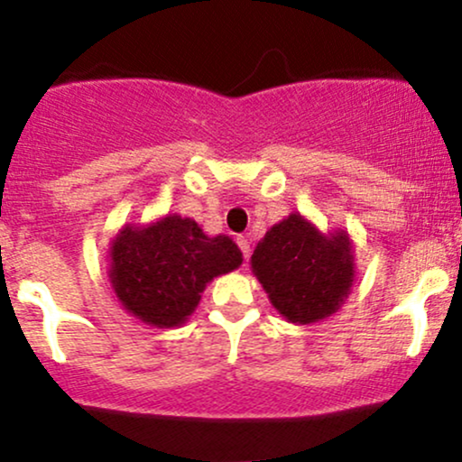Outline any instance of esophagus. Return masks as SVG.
<instances>
[{"mask_svg":"<svg viewBox=\"0 0 462 462\" xmlns=\"http://www.w3.org/2000/svg\"><path fill=\"white\" fill-rule=\"evenodd\" d=\"M236 243H238V247H241V252H243V258H249V254H252V249H249V241L245 236H238L236 238Z\"/></svg>","mask_w":462,"mask_h":462,"instance_id":"34e87169","label":"esophagus"}]
</instances>
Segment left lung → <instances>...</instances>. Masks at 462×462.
I'll return each mask as SVG.
<instances>
[{
  "label": "left lung",
  "instance_id": "left-lung-1",
  "mask_svg": "<svg viewBox=\"0 0 462 462\" xmlns=\"http://www.w3.org/2000/svg\"><path fill=\"white\" fill-rule=\"evenodd\" d=\"M249 263L273 309L300 326L334 315L356 278L347 232H321L300 213L269 227Z\"/></svg>",
  "mask_w": 462,
  "mask_h": 462
}]
</instances>
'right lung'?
<instances>
[{
  "mask_svg": "<svg viewBox=\"0 0 462 462\" xmlns=\"http://www.w3.org/2000/svg\"><path fill=\"white\" fill-rule=\"evenodd\" d=\"M241 263V249L230 236H208L195 219L171 213L116 232L108 249V280L136 319L178 328L198 309L208 282Z\"/></svg>",
  "mask_w": 462,
  "mask_h": 462,
  "instance_id": "add662e5",
  "label": "right lung"
}]
</instances>
